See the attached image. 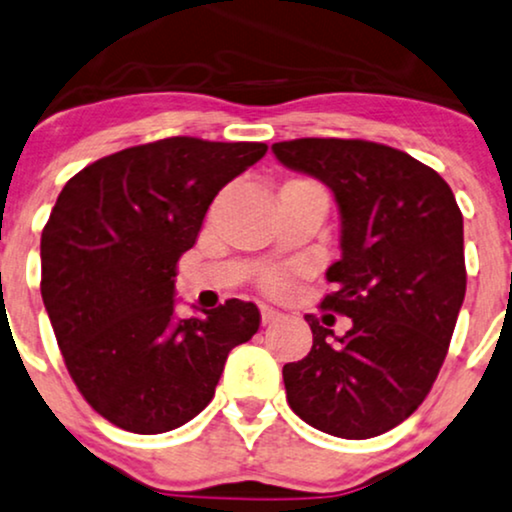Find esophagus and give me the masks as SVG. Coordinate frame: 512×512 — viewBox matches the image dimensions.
Returning a JSON list of instances; mask_svg holds the SVG:
<instances>
[{"label": "esophagus", "mask_w": 512, "mask_h": 512, "mask_svg": "<svg viewBox=\"0 0 512 512\" xmlns=\"http://www.w3.org/2000/svg\"><path fill=\"white\" fill-rule=\"evenodd\" d=\"M281 319V312H276L274 307H262V323L264 326H269V323H274Z\"/></svg>", "instance_id": "obj_1"}]
</instances>
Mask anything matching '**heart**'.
<instances>
[{"label": "heart", "instance_id": "heart-1", "mask_svg": "<svg viewBox=\"0 0 512 512\" xmlns=\"http://www.w3.org/2000/svg\"><path fill=\"white\" fill-rule=\"evenodd\" d=\"M288 281H290V271L276 269V271H269V274L262 278V288L267 290L269 295H281L283 290L288 288Z\"/></svg>", "mask_w": 512, "mask_h": 512}]
</instances>
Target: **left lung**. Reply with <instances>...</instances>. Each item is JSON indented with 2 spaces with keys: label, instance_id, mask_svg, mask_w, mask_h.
<instances>
[{
  "label": "left lung",
  "instance_id": "1",
  "mask_svg": "<svg viewBox=\"0 0 512 512\" xmlns=\"http://www.w3.org/2000/svg\"><path fill=\"white\" fill-rule=\"evenodd\" d=\"M271 151L338 200L342 257L321 309L352 319L336 338L307 314L314 345L283 366L290 409L312 428L368 439L397 428L437 380L465 297L463 215L420 160L364 139H293Z\"/></svg>",
  "mask_w": 512,
  "mask_h": 512
}]
</instances>
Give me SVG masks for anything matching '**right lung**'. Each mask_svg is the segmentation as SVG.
<instances>
[{"mask_svg":"<svg viewBox=\"0 0 512 512\" xmlns=\"http://www.w3.org/2000/svg\"><path fill=\"white\" fill-rule=\"evenodd\" d=\"M257 141L170 137L125 148L68 179L42 231V300L77 390L113 425L160 435L215 397L226 357L260 328L252 302L174 319L177 262Z\"/></svg>","mask_w":512,"mask_h":512,"instance_id":"obj_1","label":"right lung"}]
</instances>
